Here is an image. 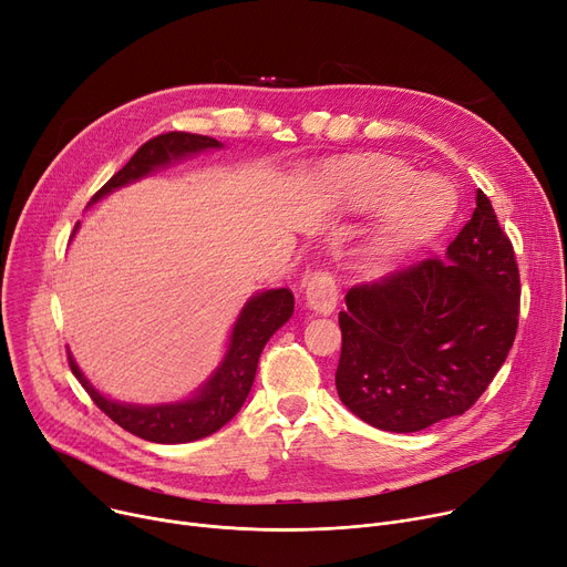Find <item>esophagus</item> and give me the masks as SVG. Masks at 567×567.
<instances>
[{"label":"esophagus","mask_w":567,"mask_h":567,"mask_svg":"<svg viewBox=\"0 0 567 567\" xmlns=\"http://www.w3.org/2000/svg\"><path fill=\"white\" fill-rule=\"evenodd\" d=\"M339 302L337 281L329 272H316L311 275L307 284V307L320 316L334 313Z\"/></svg>","instance_id":"esophagus-1"}]
</instances>
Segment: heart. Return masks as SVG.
Segmentation results:
<instances>
[{
	"label": "heart",
	"mask_w": 567,
	"mask_h": 567,
	"mask_svg": "<svg viewBox=\"0 0 567 567\" xmlns=\"http://www.w3.org/2000/svg\"><path fill=\"white\" fill-rule=\"evenodd\" d=\"M339 204L354 215L385 208L357 249L363 270L382 272L427 243L455 210L453 189L435 178H421L395 159H371L334 174Z\"/></svg>",
	"instance_id": "obj_1"
}]
</instances>
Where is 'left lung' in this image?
Returning a JSON list of instances; mask_svg holds the SVG:
<instances>
[{"label": "left lung", "instance_id": "left-lung-1", "mask_svg": "<svg viewBox=\"0 0 567 567\" xmlns=\"http://www.w3.org/2000/svg\"><path fill=\"white\" fill-rule=\"evenodd\" d=\"M519 313V270L489 198L442 258L350 288L339 313L341 403L386 432L467 412L502 369Z\"/></svg>", "mask_w": 567, "mask_h": 567}]
</instances>
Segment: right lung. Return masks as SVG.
<instances>
[{
  "label": "right lung",
  "mask_w": 567,
  "mask_h": 567,
  "mask_svg": "<svg viewBox=\"0 0 567 567\" xmlns=\"http://www.w3.org/2000/svg\"><path fill=\"white\" fill-rule=\"evenodd\" d=\"M210 148H224V144L213 137L189 135V132H166V135L153 137L130 157V162L121 172H116L93 194L89 206L97 204L100 198H105L107 194L130 183L146 178L157 169H164V166L176 164L198 153H206ZM292 309L295 297L288 288H272L251 295L243 311L238 313L236 324L230 329L228 348L213 375L189 398L176 403L135 405L112 401V398L100 393L84 378L71 352L69 363L73 375L93 398V403L123 430L155 444H187L213 435V432H217L240 412L251 391L258 359L265 343L270 341V337L279 327H284L290 320Z\"/></svg>",
  "instance_id": "add662e5"
}]
</instances>
